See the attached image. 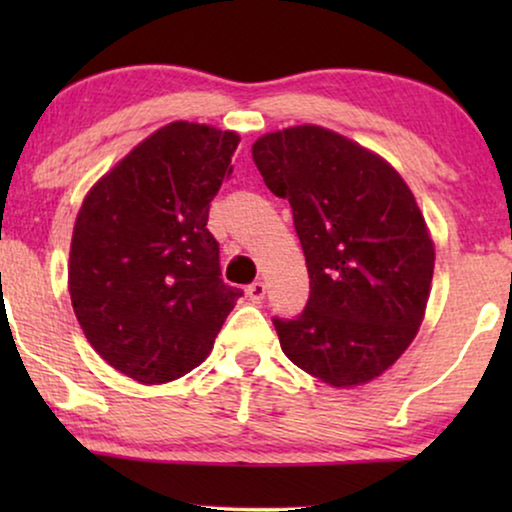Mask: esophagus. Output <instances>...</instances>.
Instances as JSON below:
<instances>
[{
	"label": "esophagus",
	"mask_w": 512,
	"mask_h": 512,
	"mask_svg": "<svg viewBox=\"0 0 512 512\" xmlns=\"http://www.w3.org/2000/svg\"><path fill=\"white\" fill-rule=\"evenodd\" d=\"M265 291H268V286H265L263 282H254L247 286V296L251 303H261V300L265 298Z\"/></svg>",
	"instance_id": "1"
}]
</instances>
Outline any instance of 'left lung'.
Returning a JSON list of instances; mask_svg holds the SVG:
<instances>
[{
  "instance_id": "8db88e82",
  "label": "left lung",
  "mask_w": 512,
  "mask_h": 512,
  "mask_svg": "<svg viewBox=\"0 0 512 512\" xmlns=\"http://www.w3.org/2000/svg\"><path fill=\"white\" fill-rule=\"evenodd\" d=\"M265 186L289 200L310 275L298 319H275L282 352L349 389L401 359L422 326L436 247L410 186L375 151L321 125L251 146Z\"/></svg>"
}]
</instances>
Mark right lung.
<instances>
[{
	"label": "right lung",
	"instance_id": "obj_1",
	"mask_svg": "<svg viewBox=\"0 0 512 512\" xmlns=\"http://www.w3.org/2000/svg\"><path fill=\"white\" fill-rule=\"evenodd\" d=\"M240 135L174 121L95 181L74 221L67 289L90 347L139 384L179 380L212 352L240 289L226 286L209 202Z\"/></svg>",
	"mask_w": 512,
	"mask_h": 512
}]
</instances>
